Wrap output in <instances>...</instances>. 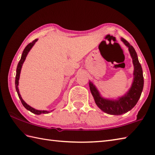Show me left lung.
I'll list each match as a JSON object with an SVG mask.
<instances>
[{"label": "left lung", "mask_w": 155, "mask_h": 155, "mask_svg": "<svg viewBox=\"0 0 155 155\" xmlns=\"http://www.w3.org/2000/svg\"><path fill=\"white\" fill-rule=\"evenodd\" d=\"M121 41L128 48L134 65V78L130 89L124 96L119 97L118 99L110 100L103 97L95 85L89 81L90 89L96 105L103 112L111 115H121L133 108L140 98L144 86L143 69L138 61L137 53L127 41L123 38H121Z\"/></svg>", "instance_id": "8db88e82"}]
</instances>
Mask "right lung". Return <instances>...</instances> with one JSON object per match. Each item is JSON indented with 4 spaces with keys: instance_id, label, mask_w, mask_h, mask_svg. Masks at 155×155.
Wrapping results in <instances>:
<instances>
[{
    "instance_id": "add662e5",
    "label": "right lung",
    "mask_w": 155,
    "mask_h": 155,
    "mask_svg": "<svg viewBox=\"0 0 155 155\" xmlns=\"http://www.w3.org/2000/svg\"><path fill=\"white\" fill-rule=\"evenodd\" d=\"M37 39H35L33 42H31L30 43L28 44V45L26 46V47L24 49L23 53H22V55H21V58L20 59L19 62H18V65H17V73H16V77H15V87H16V90H17V92L18 94V97H19V99L21 101V103L23 104V106L25 107V108L27 110H29L30 112H31L32 113L35 114H37V115H39V114H48L50 113L51 112H52L53 110H51V111H47V110H36L32 107L30 106L29 105H28V104L25 102V101L22 98V97L21 96V94L19 93V90H18V80H19V78H20V74H21V68H22V66H23V63L25 61V59H26V57L28 54V53L29 52L30 50L32 48L33 46L35 45V43L37 41Z\"/></svg>"
}]
</instances>
